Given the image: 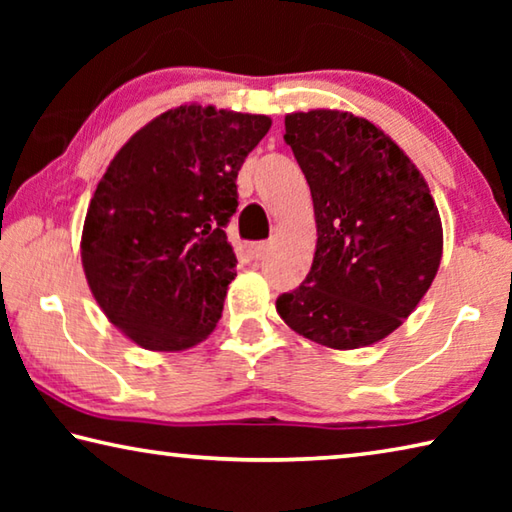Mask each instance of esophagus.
I'll return each mask as SVG.
<instances>
[{
	"label": "esophagus",
	"mask_w": 512,
	"mask_h": 512,
	"mask_svg": "<svg viewBox=\"0 0 512 512\" xmlns=\"http://www.w3.org/2000/svg\"><path fill=\"white\" fill-rule=\"evenodd\" d=\"M268 253V244L266 241H257V244H250L248 246V255L253 259H262Z\"/></svg>",
	"instance_id": "1"
}]
</instances>
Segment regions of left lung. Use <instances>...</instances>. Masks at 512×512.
<instances>
[{
	"label": "left lung",
	"instance_id": "1",
	"mask_svg": "<svg viewBox=\"0 0 512 512\" xmlns=\"http://www.w3.org/2000/svg\"><path fill=\"white\" fill-rule=\"evenodd\" d=\"M284 128L311 189L318 241L309 275L277 298V314L325 348H366L429 291L443 257L438 207L409 155L368 119L318 108L291 112Z\"/></svg>",
	"mask_w": 512,
	"mask_h": 512
}]
</instances>
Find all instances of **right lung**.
Wrapping results in <instances>:
<instances>
[{"label": "right lung", "mask_w": 512, "mask_h": 512, "mask_svg": "<svg viewBox=\"0 0 512 512\" xmlns=\"http://www.w3.org/2000/svg\"><path fill=\"white\" fill-rule=\"evenodd\" d=\"M271 117L214 106L171 108L117 151L83 223L94 300L144 350L178 352L212 334L237 257L225 225L237 173Z\"/></svg>", "instance_id": "1"}]
</instances>
